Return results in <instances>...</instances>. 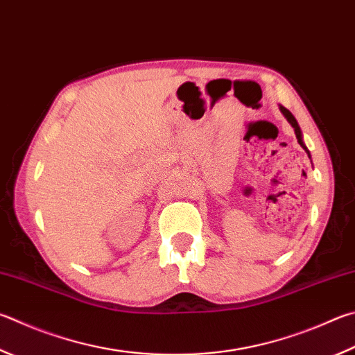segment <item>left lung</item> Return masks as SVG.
<instances>
[{"mask_svg": "<svg viewBox=\"0 0 355 355\" xmlns=\"http://www.w3.org/2000/svg\"><path fill=\"white\" fill-rule=\"evenodd\" d=\"M279 110H281V113L286 116L287 118V121L290 122V124H292V127L295 128V135H296V139H298V143H300V146L302 147V149H304L306 152H307V155H309V158H311V152L307 150V147L304 146V143H302V135H301V128H300V125H298V122H296V119H295V116L290 113L286 107H282V105H279Z\"/></svg>", "mask_w": 355, "mask_h": 355, "instance_id": "8db88e82", "label": "left lung"}]
</instances>
